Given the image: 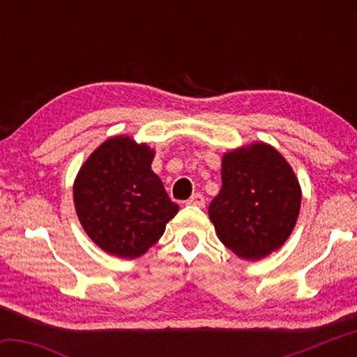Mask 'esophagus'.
Returning a JSON list of instances; mask_svg holds the SVG:
<instances>
[{
    "instance_id": "obj_1",
    "label": "esophagus",
    "mask_w": 357,
    "mask_h": 357,
    "mask_svg": "<svg viewBox=\"0 0 357 357\" xmlns=\"http://www.w3.org/2000/svg\"><path fill=\"white\" fill-rule=\"evenodd\" d=\"M204 203H206V200H204L202 193H193L189 200H187V204H190V206H198V208H204Z\"/></svg>"
}]
</instances>
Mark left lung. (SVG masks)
Masks as SVG:
<instances>
[{"instance_id":"obj_1","label":"left lung","mask_w":357,"mask_h":357,"mask_svg":"<svg viewBox=\"0 0 357 357\" xmlns=\"http://www.w3.org/2000/svg\"><path fill=\"white\" fill-rule=\"evenodd\" d=\"M222 189L208 208L217 238L249 261L280 249L298 222L302 190L285 157L255 142L222 155Z\"/></svg>"}]
</instances>
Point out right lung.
I'll use <instances>...</instances> for the list:
<instances>
[{
	"instance_id": "right-lung-1",
	"label": "right lung",
	"mask_w": 357,
	"mask_h": 357,
	"mask_svg": "<svg viewBox=\"0 0 357 357\" xmlns=\"http://www.w3.org/2000/svg\"><path fill=\"white\" fill-rule=\"evenodd\" d=\"M155 151L129 135L96 148L74 181V206L84 233L118 258H138L162 238L179 206L151 170Z\"/></svg>"
}]
</instances>
